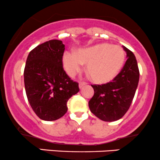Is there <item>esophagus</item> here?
Instances as JSON below:
<instances>
[{"label": "esophagus", "mask_w": 160, "mask_h": 160, "mask_svg": "<svg viewBox=\"0 0 160 160\" xmlns=\"http://www.w3.org/2000/svg\"><path fill=\"white\" fill-rule=\"evenodd\" d=\"M85 85H87V83H85V82H80V83H79V87H80V89H81L82 87H83Z\"/></svg>", "instance_id": "obj_1"}]
</instances>
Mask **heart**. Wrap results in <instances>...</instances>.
Listing matches in <instances>:
<instances>
[{
	"label": "heart",
	"instance_id": "heart-1",
	"mask_svg": "<svg viewBox=\"0 0 160 160\" xmlns=\"http://www.w3.org/2000/svg\"><path fill=\"white\" fill-rule=\"evenodd\" d=\"M125 61V52L122 47L109 43H99L75 53L65 52L62 62L66 73L74 77L81 71L83 64L96 83H105L113 80L121 71Z\"/></svg>",
	"mask_w": 160,
	"mask_h": 160
}]
</instances>
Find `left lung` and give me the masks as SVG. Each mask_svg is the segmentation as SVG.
Returning <instances> with one entry per match:
<instances>
[{"label":"left lung","instance_id":"8db88e82","mask_svg":"<svg viewBox=\"0 0 160 160\" xmlns=\"http://www.w3.org/2000/svg\"><path fill=\"white\" fill-rule=\"evenodd\" d=\"M127 61L120 73L102 85H91L94 95L89 101L91 112L104 122L122 118L128 112L134 99L139 82V69L134 53L125 46Z\"/></svg>","mask_w":160,"mask_h":160}]
</instances>
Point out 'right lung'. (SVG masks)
<instances>
[{
  "label": "right lung",
  "instance_id": "right-lung-1",
  "mask_svg": "<svg viewBox=\"0 0 160 160\" xmlns=\"http://www.w3.org/2000/svg\"><path fill=\"white\" fill-rule=\"evenodd\" d=\"M64 49L62 41L50 40L32 49L26 59V96L42 120L51 122L64 116L68 99L80 90L78 83L71 80L63 68Z\"/></svg>",
  "mask_w": 160,
  "mask_h": 160
}]
</instances>
